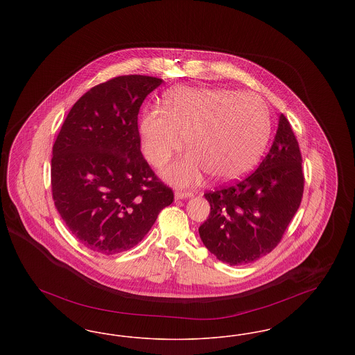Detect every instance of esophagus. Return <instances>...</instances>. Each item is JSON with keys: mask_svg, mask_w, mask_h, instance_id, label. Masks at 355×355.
<instances>
[{"mask_svg": "<svg viewBox=\"0 0 355 355\" xmlns=\"http://www.w3.org/2000/svg\"><path fill=\"white\" fill-rule=\"evenodd\" d=\"M190 197H193V193H190V191H182V190H178V191H175V194H174V198H175V200H186V198H190Z\"/></svg>", "mask_w": 355, "mask_h": 355, "instance_id": "esophagus-1", "label": "esophagus"}]
</instances>
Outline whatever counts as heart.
I'll return each mask as SVG.
<instances>
[{
    "label": "heart",
    "instance_id": "obj_1",
    "mask_svg": "<svg viewBox=\"0 0 355 355\" xmlns=\"http://www.w3.org/2000/svg\"><path fill=\"white\" fill-rule=\"evenodd\" d=\"M164 103L165 112L154 109L141 119V146L161 168L185 138L190 153L164 173L177 185L197 184L206 171L218 181L236 180L253 169L269 141V109L254 93L181 86Z\"/></svg>",
    "mask_w": 355,
    "mask_h": 355
}]
</instances>
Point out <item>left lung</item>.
Wrapping results in <instances>:
<instances>
[{
	"label": "left lung",
	"mask_w": 355,
	"mask_h": 355,
	"mask_svg": "<svg viewBox=\"0 0 355 355\" xmlns=\"http://www.w3.org/2000/svg\"><path fill=\"white\" fill-rule=\"evenodd\" d=\"M304 182L297 138L281 114L270 150L258 169L205 194L210 214L198 229L203 245L230 266L270 253L301 205Z\"/></svg>",
	"instance_id": "1"
}]
</instances>
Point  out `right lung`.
Segmentation results:
<instances>
[{"mask_svg": "<svg viewBox=\"0 0 355 355\" xmlns=\"http://www.w3.org/2000/svg\"><path fill=\"white\" fill-rule=\"evenodd\" d=\"M164 81L119 76L73 105L51 157V191L70 233L87 249L112 255L132 249L174 200L141 153L138 113Z\"/></svg>", "mask_w": 355, "mask_h": 355, "instance_id": "obj_1", "label": "right lung"}]
</instances>
